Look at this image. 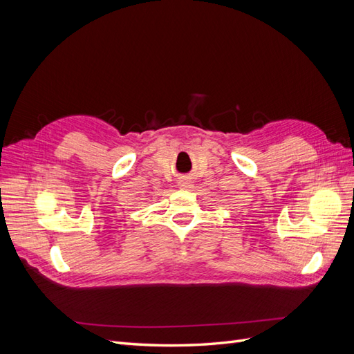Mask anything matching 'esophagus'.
<instances>
[{
    "mask_svg": "<svg viewBox=\"0 0 354 354\" xmlns=\"http://www.w3.org/2000/svg\"><path fill=\"white\" fill-rule=\"evenodd\" d=\"M190 181H187V180H181L180 181V187H183V189H187V187H190Z\"/></svg>",
    "mask_w": 354,
    "mask_h": 354,
    "instance_id": "esophagus-1",
    "label": "esophagus"
}]
</instances>
